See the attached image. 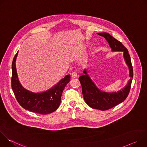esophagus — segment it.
<instances>
[{"label":"esophagus","mask_w":147,"mask_h":147,"mask_svg":"<svg viewBox=\"0 0 147 147\" xmlns=\"http://www.w3.org/2000/svg\"><path fill=\"white\" fill-rule=\"evenodd\" d=\"M77 76H78V75H77V73L76 72H73L71 73V77L73 78H77Z\"/></svg>","instance_id":"34e87169"}]
</instances>
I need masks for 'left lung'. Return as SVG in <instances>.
Returning a JSON list of instances; mask_svg holds the SVG:
<instances>
[{
    "label": "left lung",
    "instance_id": "obj_1",
    "mask_svg": "<svg viewBox=\"0 0 147 147\" xmlns=\"http://www.w3.org/2000/svg\"><path fill=\"white\" fill-rule=\"evenodd\" d=\"M98 34L103 36L107 40L113 51H123L124 52V57L129 66L130 77H131L128 84L122 90L117 92L107 93L100 91L87 74L86 70L84 71V74L78 78L82 87L84 99L88 105L93 109L107 111L116 107L127 98L131 88L133 77V69L128 50L121 42L107 32L98 33Z\"/></svg>",
    "mask_w": 147,
    "mask_h": 147
}]
</instances>
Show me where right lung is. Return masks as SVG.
Instances as JSON below:
<instances>
[{
    "label": "right lung",
    "instance_id": "1",
    "mask_svg": "<svg viewBox=\"0 0 147 147\" xmlns=\"http://www.w3.org/2000/svg\"><path fill=\"white\" fill-rule=\"evenodd\" d=\"M17 53L13 60L11 76V88L17 102L24 109L40 115L53 112L60 105L63 91L70 81V75L66 76L48 91L42 93L30 92L24 88L18 81L15 64Z\"/></svg>",
    "mask_w": 147,
    "mask_h": 147
}]
</instances>
